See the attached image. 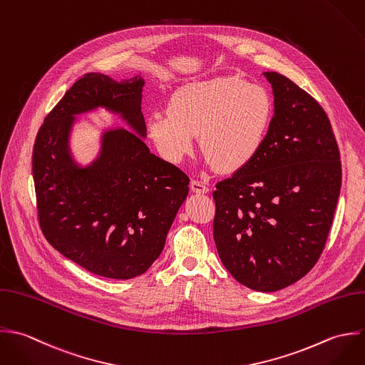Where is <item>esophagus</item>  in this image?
I'll use <instances>...</instances> for the list:
<instances>
[{"instance_id":"1","label":"esophagus","mask_w":365,"mask_h":365,"mask_svg":"<svg viewBox=\"0 0 365 365\" xmlns=\"http://www.w3.org/2000/svg\"><path fill=\"white\" fill-rule=\"evenodd\" d=\"M190 187H192V192L195 193H207L209 192V187L206 186V183L200 182V180H192L190 182Z\"/></svg>"}]
</instances>
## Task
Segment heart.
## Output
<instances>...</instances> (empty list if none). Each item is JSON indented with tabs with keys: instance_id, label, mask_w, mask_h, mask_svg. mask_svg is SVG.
Instances as JSON below:
<instances>
[{
	"instance_id": "b5f03b06",
	"label": "heart",
	"mask_w": 365,
	"mask_h": 365,
	"mask_svg": "<svg viewBox=\"0 0 365 365\" xmlns=\"http://www.w3.org/2000/svg\"><path fill=\"white\" fill-rule=\"evenodd\" d=\"M274 118L268 91L238 76H216L180 86L168 111L152 113L148 133L159 153L180 162L200 148L221 172L247 168L259 155Z\"/></svg>"
}]
</instances>
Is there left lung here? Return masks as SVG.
Masks as SVG:
<instances>
[{"label": "left lung", "instance_id": "left-lung-1", "mask_svg": "<svg viewBox=\"0 0 365 365\" xmlns=\"http://www.w3.org/2000/svg\"><path fill=\"white\" fill-rule=\"evenodd\" d=\"M264 76L274 118L259 155L216 185L220 259L244 287L284 289L319 261L341 187L340 150L323 107L288 77Z\"/></svg>", "mask_w": 365, "mask_h": 365}]
</instances>
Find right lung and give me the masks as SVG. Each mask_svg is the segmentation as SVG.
<instances>
[{
    "label": "right lung",
    "instance_id": "obj_1",
    "mask_svg": "<svg viewBox=\"0 0 365 365\" xmlns=\"http://www.w3.org/2000/svg\"><path fill=\"white\" fill-rule=\"evenodd\" d=\"M144 80L115 81L87 73L45 117L32 152L41 230L48 242L91 274L111 279L143 275L160 255L189 193V176L149 152L143 138ZM96 106L120 113L140 135L105 133L101 158L78 168L70 158L73 115Z\"/></svg>",
    "mask_w": 365,
    "mask_h": 365
}]
</instances>
